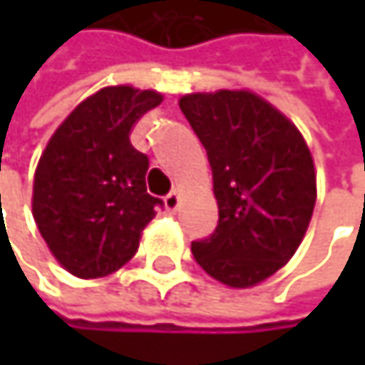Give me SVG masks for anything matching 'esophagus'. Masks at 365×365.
<instances>
[{
  "mask_svg": "<svg viewBox=\"0 0 365 365\" xmlns=\"http://www.w3.org/2000/svg\"><path fill=\"white\" fill-rule=\"evenodd\" d=\"M180 202H182V194H180V190H173L171 194H167V196H165V207H167L169 211H178Z\"/></svg>",
  "mask_w": 365,
  "mask_h": 365,
  "instance_id": "1",
  "label": "esophagus"
}]
</instances>
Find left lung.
<instances>
[{"mask_svg":"<svg viewBox=\"0 0 365 365\" xmlns=\"http://www.w3.org/2000/svg\"><path fill=\"white\" fill-rule=\"evenodd\" d=\"M180 108L213 171L217 228L192 254L215 281L245 289L300 247L317 200V173L298 126L252 91L190 93Z\"/></svg>","mask_w":365,"mask_h":365,"instance_id":"1","label":"left lung"}]
</instances>
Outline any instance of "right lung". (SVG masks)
<instances>
[{"mask_svg": "<svg viewBox=\"0 0 365 365\" xmlns=\"http://www.w3.org/2000/svg\"><path fill=\"white\" fill-rule=\"evenodd\" d=\"M158 91L106 86L76 106L39 156L31 211L56 262L80 279L108 277L139 247L158 198L148 194L150 160L130 143Z\"/></svg>", "mask_w": 365, "mask_h": 365, "instance_id": "obj_1", "label": "right lung"}]
</instances>
